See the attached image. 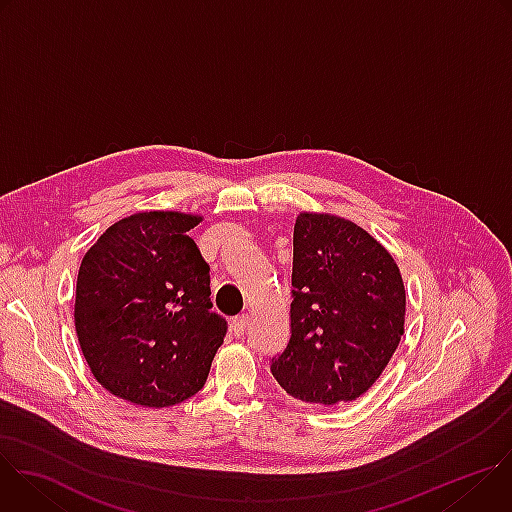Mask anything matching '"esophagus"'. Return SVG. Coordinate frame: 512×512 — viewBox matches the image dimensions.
<instances>
[{
  "label": "esophagus",
  "instance_id": "1",
  "mask_svg": "<svg viewBox=\"0 0 512 512\" xmlns=\"http://www.w3.org/2000/svg\"><path fill=\"white\" fill-rule=\"evenodd\" d=\"M247 326H249V316L247 314H241L233 320V330L237 336H243L247 332Z\"/></svg>",
  "mask_w": 512,
  "mask_h": 512
}]
</instances>
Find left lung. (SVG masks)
Listing matches in <instances>:
<instances>
[{
	"label": "left lung",
	"mask_w": 512,
	"mask_h": 512,
	"mask_svg": "<svg viewBox=\"0 0 512 512\" xmlns=\"http://www.w3.org/2000/svg\"><path fill=\"white\" fill-rule=\"evenodd\" d=\"M291 287V338L271 358V375L306 403L358 399L403 336L405 285L395 259L346 218L300 212Z\"/></svg>",
	"instance_id": "obj_1"
}]
</instances>
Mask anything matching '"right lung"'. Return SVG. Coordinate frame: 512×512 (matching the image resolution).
<instances>
[{"mask_svg": "<svg viewBox=\"0 0 512 512\" xmlns=\"http://www.w3.org/2000/svg\"><path fill=\"white\" fill-rule=\"evenodd\" d=\"M200 221L172 210L137 212L83 257L79 344L97 383L119 399L160 409L206 383L227 320L210 310V267L186 235Z\"/></svg>", "mask_w": 512, "mask_h": 512, "instance_id": "1", "label": "right lung"}]
</instances>
